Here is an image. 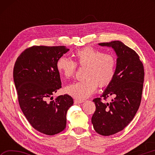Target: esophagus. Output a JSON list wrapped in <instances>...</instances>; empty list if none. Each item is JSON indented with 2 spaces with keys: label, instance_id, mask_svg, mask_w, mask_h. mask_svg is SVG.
Returning <instances> with one entry per match:
<instances>
[{
  "label": "esophagus",
  "instance_id": "obj_1",
  "mask_svg": "<svg viewBox=\"0 0 155 155\" xmlns=\"http://www.w3.org/2000/svg\"><path fill=\"white\" fill-rule=\"evenodd\" d=\"M83 103V101H80V100H74V103L75 104H81V103Z\"/></svg>",
  "mask_w": 155,
  "mask_h": 155
}]
</instances>
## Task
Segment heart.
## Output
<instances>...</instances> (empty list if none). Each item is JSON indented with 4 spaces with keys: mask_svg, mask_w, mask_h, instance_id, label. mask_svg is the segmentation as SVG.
<instances>
[{
    "mask_svg": "<svg viewBox=\"0 0 155 155\" xmlns=\"http://www.w3.org/2000/svg\"><path fill=\"white\" fill-rule=\"evenodd\" d=\"M76 62L65 56L59 57L57 69L66 78L74 77L77 65L86 66L85 80L67 86L65 92L73 98L83 100L95 92L98 85L105 87L111 82L115 74L117 61L111 54L104 53L92 47H86L76 51Z\"/></svg>",
    "mask_w": 155,
    "mask_h": 155,
    "instance_id": "heart-1",
    "label": "heart"
}]
</instances>
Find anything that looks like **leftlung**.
<instances>
[{
	"mask_svg": "<svg viewBox=\"0 0 155 155\" xmlns=\"http://www.w3.org/2000/svg\"><path fill=\"white\" fill-rule=\"evenodd\" d=\"M101 46L111 47L117 55L114 78L102 97H113L110 103L101 98L93 100L96 111L91 117L94 130L98 134L109 136L122 130L140 107L144 81V69L140 57L135 51L120 41L100 43Z\"/></svg>",
	"mask_w": 155,
	"mask_h": 155,
	"instance_id": "1",
	"label": "left lung"
}]
</instances>
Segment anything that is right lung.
I'll list each match as a JSON object with an SVG mask.
<instances>
[{
    "label": "right lung",
    "instance_id": "right-lung-1",
    "mask_svg": "<svg viewBox=\"0 0 155 155\" xmlns=\"http://www.w3.org/2000/svg\"><path fill=\"white\" fill-rule=\"evenodd\" d=\"M69 51L64 46H34L18 57L14 81L21 109L31 125L48 135L57 134L66 127V114L74 102L68 94L52 95L61 87L57 61Z\"/></svg>",
    "mask_w": 155,
    "mask_h": 155
}]
</instances>
